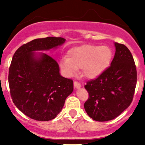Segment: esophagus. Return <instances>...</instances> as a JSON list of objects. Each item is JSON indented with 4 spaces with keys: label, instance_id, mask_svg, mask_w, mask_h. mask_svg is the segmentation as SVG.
Segmentation results:
<instances>
[{
    "label": "esophagus",
    "instance_id": "1",
    "mask_svg": "<svg viewBox=\"0 0 145 145\" xmlns=\"http://www.w3.org/2000/svg\"><path fill=\"white\" fill-rule=\"evenodd\" d=\"M74 87H75V88H80L81 87V85L79 84L78 82L75 81L74 82Z\"/></svg>",
    "mask_w": 145,
    "mask_h": 145
}]
</instances>
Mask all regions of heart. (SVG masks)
Listing matches in <instances>:
<instances>
[{
	"mask_svg": "<svg viewBox=\"0 0 145 145\" xmlns=\"http://www.w3.org/2000/svg\"><path fill=\"white\" fill-rule=\"evenodd\" d=\"M112 57V50L107 46L83 45L69 50L68 57H62L59 66L67 77L75 76L82 69L84 76L93 79L107 70Z\"/></svg>",
	"mask_w": 145,
	"mask_h": 145,
	"instance_id": "heart-1",
	"label": "heart"
}]
</instances>
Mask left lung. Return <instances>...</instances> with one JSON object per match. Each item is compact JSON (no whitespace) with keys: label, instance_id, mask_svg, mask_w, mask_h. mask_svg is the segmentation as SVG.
I'll return each mask as SVG.
<instances>
[{"label":"left lung","instance_id":"1","mask_svg":"<svg viewBox=\"0 0 145 145\" xmlns=\"http://www.w3.org/2000/svg\"><path fill=\"white\" fill-rule=\"evenodd\" d=\"M114 44L116 53L110 66L85 86L89 98L84 108L96 121H108L120 116L132 102L137 85V74L132 54L125 45Z\"/></svg>","mask_w":145,"mask_h":145}]
</instances>
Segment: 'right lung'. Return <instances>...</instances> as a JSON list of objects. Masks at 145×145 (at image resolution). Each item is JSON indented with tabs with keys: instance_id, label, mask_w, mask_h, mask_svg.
Returning a JSON list of instances; mask_svg holds the SVG:
<instances>
[{
	"instance_id": "1",
	"label": "right lung",
	"mask_w": 145,
	"mask_h": 145,
	"mask_svg": "<svg viewBox=\"0 0 145 145\" xmlns=\"http://www.w3.org/2000/svg\"><path fill=\"white\" fill-rule=\"evenodd\" d=\"M65 40L55 37L38 38L22 45L14 54L8 72L11 99L22 112L33 120L55 118L73 91V81L61 76L57 61L40 52L57 49Z\"/></svg>"
}]
</instances>
